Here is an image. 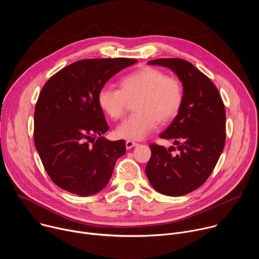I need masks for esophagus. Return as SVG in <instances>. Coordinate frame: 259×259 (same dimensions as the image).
Returning a JSON list of instances; mask_svg holds the SVG:
<instances>
[{
  "instance_id": "obj_1",
  "label": "esophagus",
  "mask_w": 259,
  "mask_h": 259,
  "mask_svg": "<svg viewBox=\"0 0 259 259\" xmlns=\"http://www.w3.org/2000/svg\"><path fill=\"white\" fill-rule=\"evenodd\" d=\"M138 143L135 142V141H132V140H127L126 141V147L129 150V149H132V147L136 146Z\"/></svg>"
}]
</instances>
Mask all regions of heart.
<instances>
[{
    "instance_id": "heart-1",
    "label": "heart",
    "mask_w": 259,
    "mask_h": 259,
    "mask_svg": "<svg viewBox=\"0 0 259 259\" xmlns=\"http://www.w3.org/2000/svg\"><path fill=\"white\" fill-rule=\"evenodd\" d=\"M136 112L117 128V135L128 140H140L151 133L158 121H172L180 112L184 91L180 80L155 67H143L121 81V88L105 85L100 88L97 101L113 120L123 117L129 101L134 100Z\"/></svg>"
}]
</instances>
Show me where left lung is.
I'll use <instances>...</instances> for the list:
<instances>
[{
	"label": "left lung",
	"instance_id": "1",
	"mask_svg": "<svg viewBox=\"0 0 259 259\" xmlns=\"http://www.w3.org/2000/svg\"><path fill=\"white\" fill-rule=\"evenodd\" d=\"M149 64L174 71L183 86L184 99L179 114L160 134L177 145L166 149L150 144L152 156L145 173L159 193L179 197L197 189L211 175L226 143V108L221 96L202 71L180 58H161Z\"/></svg>",
	"mask_w": 259,
	"mask_h": 259
}]
</instances>
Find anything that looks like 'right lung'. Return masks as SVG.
I'll use <instances>...</instances> for the list:
<instances>
[{"label": "right lung", "instance_id": "obj_1", "mask_svg": "<svg viewBox=\"0 0 259 259\" xmlns=\"http://www.w3.org/2000/svg\"><path fill=\"white\" fill-rule=\"evenodd\" d=\"M131 58H95L73 62L42 88L34 108L33 140L49 177L64 191L91 196L105 188L125 140L109 141L97 95Z\"/></svg>", "mask_w": 259, "mask_h": 259}]
</instances>
